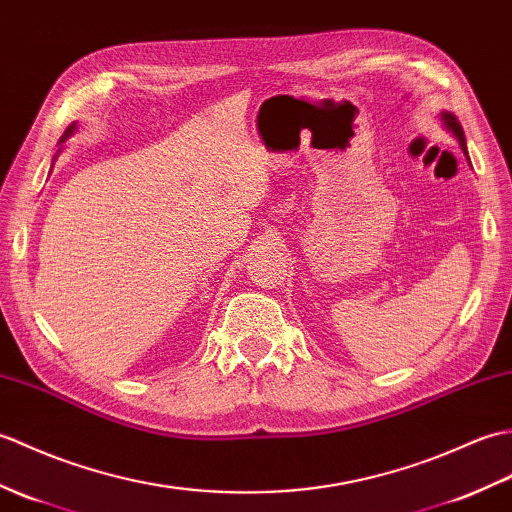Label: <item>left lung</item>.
Masks as SVG:
<instances>
[{"label":"left lung","mask_w":512,"mask_h":512,"mask_svg":"<svg viewBox=\"0 0 512 512\" xmlns=\"http://www.w3.org/2000/svg\"><path fill=\"white\" fill-rule=\"evenodd\" d=\"M442 122H445V127L453 133V138L458 140L460 149L464 151V155H467V160H469V153H467V140H464V131H462V127H460V122L456 120V116H453V113H442Z\"/></svg>","instance_id":"obj_1"}]
</instances>
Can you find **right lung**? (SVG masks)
Returning a JSON list of instances; mask_svg holds the SVG:
<instances>
[{
    "instance_id": "1",
    "label": "right lung",
    "mask_w": 512,
    "mask_h": 512,
    "mask_svg": "<svg viewBox=\"0 0 512 512\" xmlns=\"http://www.w3.org/2000/svg\"><path fill=\"white\" fill-rule=\"evenodd\" d=\"M74 131H76V122H74V124H70V127H67V129H65V133H63V138H61V142H65L67 138H70V135H72Z\"/></svg>"
}]
</instances>
